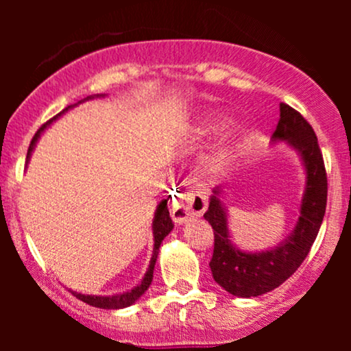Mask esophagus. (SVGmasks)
<instances>
[{
	"label": "esophagus",
	"mask_w": 351,
	"mask_h": 351,
	"mask_svg": "<svg viewBox=\"0 0 351 351\" xmlns=\"http://www.w3.org/2000/svg\"><path fill=\"white\" fill-rule=\"evenodd\" d=\"M206 209V201L198 195H184L170 204L171 217L175 223H184L189 217L201 216Z\"/></svg>",
	"instance_id": "esophagus-1"
}]
</instances>
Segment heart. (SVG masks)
<instances>
[{"label": "heart", "instance_id": "1", "mask_svg": "<svg viewBox=\"0 0 351 351\" xmlns=\"http://www.w3.org/2000/svg\"><path fill=\"white\" fill-rule=\"evenodd\" d=\"M226 122V115L221 114H211L204 119L203 125H201V134L209 135L213 132H216L217 128ZM241 147V138L239 132L232 130L228 132L223 138L215 145L209 155L204 160V168L211 176H223L231 170V167L234 165L237 153H239Z\"/></svg>", "mask_w": 351, "mask_h": 351}]
</instances>
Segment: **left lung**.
<instances>
[{
	"mask_svg": "<svg viewBox=\"0 0 351 351\" xmlns=\"http://www.w3.org/2000/svg\"><path fill=\"white\" fill-rule=\"evenodd\" d=\"M272 142L291 145L305 170L300 216L291 234L269 251L245 252L237 249L229 236L228 213L219 188L213 191L204 213V219L215 231V251L209 263L213 277L224 291L244 299L274 291L300 267L320 231L327 208V173L317 135L307 120L287 104H280Z\"/></svg>",
	"mask_w": 351,
	"mask_h": 351,
	"instance_id": "obj_1",
	"label": "left lung"
}]
</instances>
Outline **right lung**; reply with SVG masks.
Listing matches in <instances>:
<instances>
[{"instance_id": "1", "label": "right lung", "mask_w": 351, "mask_h": 351, "mask_svg": "<svg viewBox=\"0 0 351 351\" xmlns=\"http://www.w3.org/2000/svg\"><path fill=\"white\" fill-rule=\"evenodd\" d=\"M99 97V95H97ZM88 99H94V97H87L84 100H88ZM74 106H69L64 108L62 112H59L58 115L52 117L49 122H46L43 125L41 128H39L38 132H36V135L33 136V140H31V145L29 148H27V156H26V162H29L31 158V153H33L34 147H36V142L39 140V136L44 132V128L49 127V125L54 122V120H58L60 115L64 114V112H67L69 108H72ZM168 199H163L162 203L156 206V211H155V217H153V241H155V244H153V254H152V259H150V265H148V271L145 274L143 280L140 282L136 287L132 289V291L128 292H123V293H115V295H86V293H77V292H72L75 297H77L79 300L86 302V304L92 305V307H97V308H108V310H117V308H125V307H130L132 304H135L136 300L140 299V297L143 295L145 292L148 291V287H150L152 280H153V269H155V263H156V257H158V251H160V244H162V241L167 237L168 234L171 232V229L175 224H173L171 217H170V211H168V206H167Z\"/></svg>"}]
</instances>
